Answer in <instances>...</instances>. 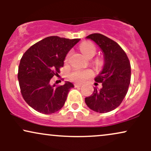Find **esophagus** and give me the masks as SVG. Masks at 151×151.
<instances>
[{
	"mask_svg": "<svg viewBox=\"0 0 151 151\" xmlns=\"http://www.w3.org/2000/svg\"><path fill=\"white\" fill-rule=\"evenodd\" d=\"M81 84H74V87H76V88H77V87H81Z\"/></svg>",
	"mask_w": 151,
	"mask_h": 151,
	"instance_id": "1",
	"label": "esophagus"
}]
</instances>
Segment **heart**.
<instances>
[{
  "mask_svg": "<svg viewBox=\"0 0 151 151\" xmlns=\"http://www.w3.org/2000/svg\"><path fill=\"white\" fill-rule=\"evenodd\" d=\"M81 52L88 58H91L96 54V47L93 43L90 42H84L81 45L80 47ZM70 54L66 56L65 62L68 61ZM93 75V72L89 70H74L71 72L70 74V78L71 80L75 81L77 83H82L86 79L89 78Z\"/></svg>",
  "mask_w": 151,
  "mask_h": 151,
  "instance_id": "b5f03b06",
  "label": "heart"
}]
</instances>
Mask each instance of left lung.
Segmentation results:
<instances>
[{
    "label": "left lung",
    "instance_id": "obj_1",
    "mask_svg": "<svg viewBox=\"0 0 151 151\" xmlns=\"http://www.w3.org/2000/svg\"><path fill=\"white\" fill-rule=\"evenodd\" d=\"M101 48L104 56V65L95 81L102 83V88H93V92L85 98L89 109L99 113H107L121 104L128 92L131 81V64L120 45L99 33L88 35Z\"/></svg>",
    "mask_w": 151,
    "mask_h": 151
}]
</instances>
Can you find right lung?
Instances as JSON below:
<instances>
[{
	"mask_svg": "<svg viewBox=\"0 0 151 151\" xmlns=\"http://www.w3.org/2000/svg\"><path fill=\"white\" fill-rule=\"evenodd\" d=\"M80 39L50 36L31 46L22 55L18 67L20 92L30 106L44 114L62 108L72 83L51 86L50 79L60 73L68 52Z\"/></svg>",
	"mask_w": 151,
	"mask_h": 151,
	"instance_id": "add662e5",
	"label": "right lung"
}]
</instances>
